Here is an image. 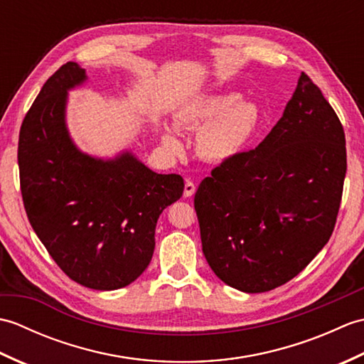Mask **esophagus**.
Instances as JSON below:
<instances>
[{"label": "esophagus", "mask_w": 364, "mask_h": 364, "mask_svg": "<svg viewBox=\"0 0 364 364\" xmlns=\"http://www.w3.org/2000/svg\"><path fill=\"white\" fill-rule=\"evenodd\" d=\"M194 192H196V184L192 183L191 180H186V184H184V197H192L194 196Z\"/></svg>", "instance_id": "34e87169"}]
</instances>
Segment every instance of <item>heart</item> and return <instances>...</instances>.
<instances>
[{"label": "heart", "instance_id": "obj_1", "mask_svg": "<svg viewBox=\"0 0 364 364\" xmlns=\"http://www.w3.org/2000/svg\"><path fill=\"white\" fill-rule=\"evenodd\" d=\"M261 122L259 107L241 100L235 92H215L188 100L175 112V123L181 128L198 129L197 150L211 162H227L241 154ZM162 145L170 153L183 150L181 137L172 127L161 133Z\"/></svg>", "mask_w": 364, "mask_h": 364}]
</instances>
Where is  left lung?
<instances>
[{
    "instance_id": "8db88e82",
    "label": "left lung",
    "mask_w": 364,
    "mask_h": 364,
    "mask_svg": "<svg viewBox=\"0 0 364 364\" xmlns=\"http://www.w3.org/2000/svg\"><path fill=\"white\" fill-rule=\"evenodd\" d=\"M347 170L341 122L301 72L257 149L213 168L194 206L208 264L242 292L289 282L333 233Z\"/></svg>"
}]
</instances>
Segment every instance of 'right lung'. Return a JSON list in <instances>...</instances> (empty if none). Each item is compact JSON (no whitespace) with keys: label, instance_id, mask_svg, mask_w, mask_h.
<instances>
[{"label":"right lung","instance_id":"add662e5","mask_svg":"<svg viewBox=\"0 0 364 364\" xmlns=\"http://www.w3.org/2000/svg\"><path fill=\"white\" fill-rule=\"evenodd\" d=\"M86 80L67 63L38 92L20 128V186L31 227L56 264L86 288L112 291L150 264L156 222L184 181L153 172L131 151L102 159L75 145L67 98Z\"/></svg>","mask_w":364,"mask_h":364}]
</instances>
